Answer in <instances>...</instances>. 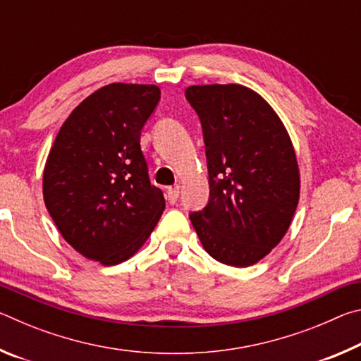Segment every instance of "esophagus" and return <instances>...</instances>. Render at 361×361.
Listing matches in <instances>:
<instances>
[{
	"mask_svg": "<svg viewBox=\"0 0 361 361\" xmlns=\"http://www.w3.org/2000/svg\"><path fill=\"white\" fill-rule=\"evenodd\" d=\"M166 197L170 204H175L176 199H178V188H167Z\"/></svg>",
	"mask_w": 361,
	"mask_h": 361,
	"instance_id": "34e87169",
	"label": "esophagus"
}]
</instances>
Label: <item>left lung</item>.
<instances>
[{"label":"left lung","instance_id":"obj_1","mask_svg":"<svg viewBox=\"0 0 361 361\" xmlns=\"http://www.w3.org/2000/svg\"><path fill=\"white\" fill-rule=\"evenodd\" d=\"M204 129L210 200L189 215L205 252L248 267L283 239L301 191L295 148L274 108L240 84L189 85Z\"/></svg>","mask_w":361,"mask_h":361}]
</instances>
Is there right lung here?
I'll return each mask as SVG.
<instances>
[{"mask_svg": "<svg viewBox=\"0 0 361 361\" xmlns=\"http://www.w3.org/2000/svg\"><path fill=\"white\" fill-rule=\"evenodd\" d=\"M159 99L154 84L103 85L73 109L46 159L49 215L78 253L103 266L135 255L166 209L140 146Z\"/></svg>", "mask_w": 361, "mask_h": 361, "instance_id": "right-lung-1", "label": "right lung"}]
</instances>
